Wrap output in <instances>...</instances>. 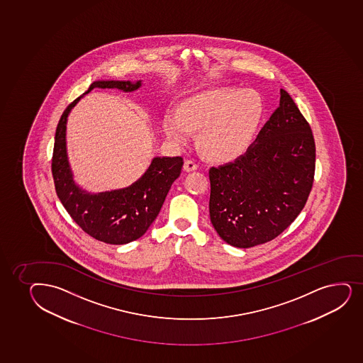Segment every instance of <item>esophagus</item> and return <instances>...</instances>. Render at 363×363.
Listing matches in <instances>:
<instances>
[{
	"instance_id": "obj_1",
	"label": "esophagus",
	"mask_w": 363,
	"mask_h": 363,
	"mask_svg": "<svg viewBox=\"0 0 363 363\" xmlns=\"http://www.w3.org/2000/svg\"><path fill=\"white\" fill-rule=\"evenodd\" d=\"M197 168H199V164L196 162H194L192 160H186L185 163H184V171L185 172L196 171Z\"/></svg>"
}]
</instances>
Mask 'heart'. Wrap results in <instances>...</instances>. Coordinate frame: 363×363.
Returning <instances> with one entry per match:
<instances>
[{
	"label": "heart",
	"instance_id": "heart-1",
	"mask_svg": "<svg viewBox=\"0 0 363 363\" xmlns=\"http://www.w3.org/2000/svg\"><path fill=\"white\" fill-rule=\"evenodd\" d=\"M263 117V100L255 91L213 88L184 100L179 110H167L162 130L175 146L189 145L201 130L204 151L230 161L248 150Z\"/></svg>",
	"mask_w": 363,
	"mask_h": 363
}]
</instances>
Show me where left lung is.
<instances>
[{
  "label": "left lung",
  "instance_id": "1",
  "mask_svg": "<svg viewBox=\"0 0 363 363\" xmlns=\"http://www.w3.org/2000/svg\"><path fill=\"white\" fill-rule=\"evenodd\" d=\"M279 106L248 150L209 169V217L226 243L238 248L277 238L304 208L315 174V140L292 96Z\"/></svg>",
  "mask_w": 363,
  "mask_h": 363
}]
</instances>
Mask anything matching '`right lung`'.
<instances>
[{
  "label": "right lung",
  "mask_w": 363,
  "mask_h": 363,
  "mask_svg": "<svg viewBox=\"0 0 363 363\" xmlns=\"http://www.w3.org/2000/svg\"><path fill=\"white\" fill-rule=\"evenodd\" d=\"M142 81H96L64 111L55 130L52 173L55 191L70 217L89 236L110 245H125L142 238L159 216L172 184L182 172V157H154L145 173L127 188L86 191L74 180L67 151V122L72 108L94 88L133 92Z\"/></svg>",
  "instance_id": "add662e5"
}]
</instances>
